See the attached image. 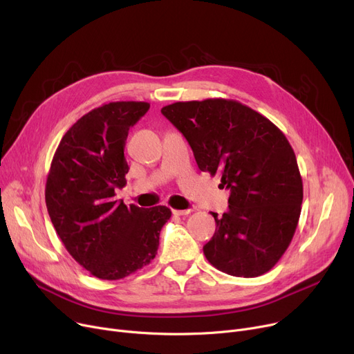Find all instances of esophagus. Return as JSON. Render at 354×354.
Masks as SVG:
<instances>
[{
  "mask_svg": "<svg viewBox=\"0 0 354 354\" xmlns=\"http://www.w3.org/2000/svg\"><path fill=\"white\" fill-rule=\"evenodd\" d=\"M192 211L191 209H174L172 214L174 215H178V216H182V215H189Z\"/></svg>",
  "mask_w": 354,
  "mask_h": 354,
  "instance_id": "34e87169",
  "label": "esophagus"
}]
</instances>
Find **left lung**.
<instances>
[{
  "label": "left lung",
  "mask_w": 354,
  "mask_h": 354,
  "mask_svg": "<svg viewBox=\"0 0 354 354\" xmlns=\"http://www.w3.org/2000/svg\"><path fill=\"white\" fill-rule=\"evenodd\" d=\"M162 115L188 140L202 172L221 175L228 211L203 245L208 261L234 277H258L283 257L301 212L303 180L291 145L258 111L227 99L176 102Z\"/></svg>",
  "instance_id": "1"
}]
</instances>
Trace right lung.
I'll return each instance as SVG.
<instances>
[{
	"label": "right lung",
	"instance_id": "add662e5",
	"mask_svg": "<svg viewBox=\"0 0 354 354\" xmlns=\"http://www.w3.org/2000/svg\"><path fill=\"white\" fill-rule=\"evenodd\" d=\"M151 107L111 102L93 109L60 140L46 183V205L68 254L100 280H120L156 257L167 207H126L116 189L126 185L124 145Z\"/></svg>",
	"mask_w": 354,
	"mask_h": 354
}]
</instances>
